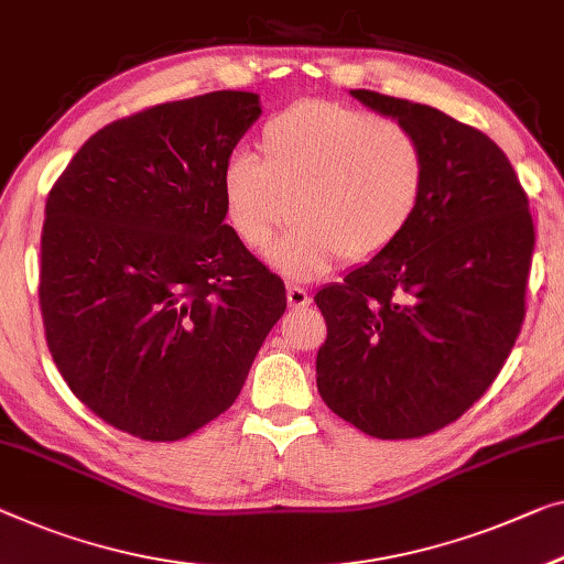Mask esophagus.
Segmentation results:
<instances>
[{
  "label": "esophagus",
  "mask_w": 564,
  "mask_h": 564,
  "mask_svg": "<svg viewBox=\"0 0 564 564\" xmlns=\"http://www.w3.org/2000/svg\"><path fill=\"white\" fill-rule=\"evenodd\" d=\"M288 305L292 310H300V307H307L310 305V294L297 288V284H292V288H288Z\"/></svg>",
  "instance_id": "esophagus-1"
}]
</instances>
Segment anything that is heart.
Masks as SVG:
<instances>
[{"label":"heart","instance_id":"1","mask_svg":"<svg viewBox=\"0 0 564 564\" xmlns=\"http://www.w3.org/2000/svg\"><path fill=\"white\" fill-rule=\"evenodd\" d=\"M259 151L262 161L237 151L221 163L224 219L254 249L290 209L294 224L267 245L264 259L294 282L317 280L340 257L383 254L426 196L429 159L415 133L340 102L302 100L274 112Z\"/></svg>","mask_w":564,"mask_h":564}]
</instances>
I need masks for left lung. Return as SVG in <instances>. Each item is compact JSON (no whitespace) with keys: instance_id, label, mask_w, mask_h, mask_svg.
<instances>
[{"instance_id":"obj_1","label":"left lung","mask_w":564,"mask_h":564,"mask_svg":"<svg viewBox=\"0 0 564 564\" xmlns=\"http://www.w3.org/2000/svg\"><path fill=\"white\" fill-rule=\"evenodd\" d=\"M423 143L426 196L383 254L315 294L327 323L317 391L376 438H419L479 401L524 319L534 224L489 135L421 102L350 90Z\"/></svg>"}]
</instances>
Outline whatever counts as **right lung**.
<instances>
[{"instance_id": "add662e5", "label": "right lung", "mask_w": 564, "mask_h": 564, "mask_svg": "<svg viewBox=\"0 0 564 564\" xmlns=\"http://www.w3.org/2000/svg\"><path fill=\"white\" fill-rule=\"evenodd\" d=\"M262 116L216 90L120 118L50 188L40 307L52 360L110 426L178 441L237 401L284 284L224 224L219 171Z\"/></svg>"}]
</instances>
